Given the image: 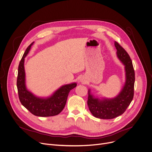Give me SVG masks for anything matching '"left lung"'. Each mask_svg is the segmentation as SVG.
<instances>
[{"instance_id":"1","label":"left lung","mask_w":152,"mask_h":152,"mask_svg":"<svg viewBox=\"0 0 152 152\" xmlns=\"http://www.w3.org/2000/svg\"><path fill=\"white\" fill-rule=\"evenodd\" d=\"M116 56L124 66L125 82L120 92L111 98L98 97L88 90V105L91 113L99 119H113L122 115L133 98L134 71L132 61L127 53L116 42H114Z\"/></svg>"}]
</instances>
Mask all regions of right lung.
<instances>
[{
	"mask_svg": "<svg viewBox=\"0 0 152 152\" xmlns=\"http://www.w3.org/2000/svg\"><path fill=\"white\" fill-rule=\"evenodd\" d=\"M32 42L26 49L20 61L17 80L19 97L22 104L33 115L38 116H51L59 114L64 109L69 92L77 86L75 82L66 84L48 96L42 97L34 94L28 89L26 85L25 58L31 50Z\"/></svg>",
	"mask_w": 152,
	"mask_h": 152,
	"instance_id": "right-lung-1",
	"label": "right lung"
}]
</instances>
